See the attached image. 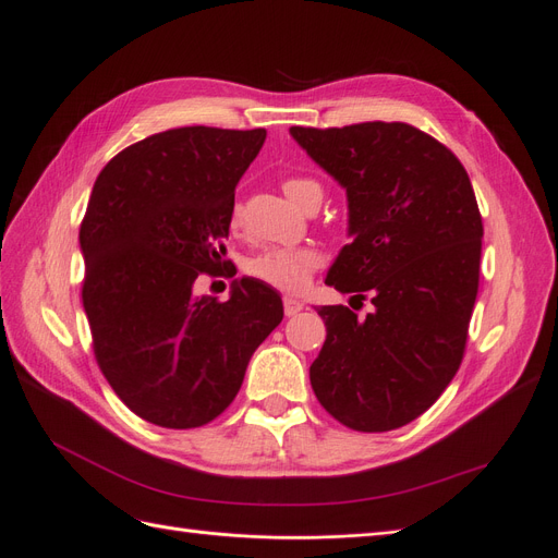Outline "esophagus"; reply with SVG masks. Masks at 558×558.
Here are the masks:
<instances>
[{
    "instance_id": "1",
    "label": "esophagus",
    "mask_w": 558,
    "mask_h": 558,
    "mask_svg": "<svg viewBox=\"0 0 558 558\" xmlns=\"http://www.w3.org/2000/svg\"><path fill=\"white\" fill-rule=\"evenodd\" d=\"M302 308H304V302H302V300L291 298V295H286V298H283V314H286L288 318L295 316V314H300Z\"/></svg>"
}]
</instances>
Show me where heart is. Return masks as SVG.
Segmentation results:
<instances>
[{"mask_svg": "<svg viewBox=\"0 0 558 558\" xmlns=\"http://www.w3.org/2000/svg\"><path fill=\"white\" fill-rule=\"evenodd\" d=\"M283 192L291 202L302 206L311 194H323L320 185L308 178H288L283 181ZM231 229L240 225V206L231 210L229 217ZM320 265V254L311 247H267L247 260L250 277L279 288V291H300L316 272Z\"/></svg>", "mask_w": 558, "mask_h": 558, "instance_id": "b5f03b06", "label": "heart"}]
</instances>
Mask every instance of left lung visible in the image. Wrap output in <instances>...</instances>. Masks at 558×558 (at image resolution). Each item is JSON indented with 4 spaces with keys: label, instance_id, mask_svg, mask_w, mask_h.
Listing matches in <instances>:
<instances>
[{
    "label": "left lung",
    "instance_id": "8db88e82",
    "mask_svg": "<svg viewBox=\"0 0 558 558\" xmlns=\"http://www.w3.org/2000/svg\"><path fill=\"white\" fill-rule=\"evenodd\" d=\"M348 194V235L327 286L375 306H320L327 339L308 368L343 426L387 433L426 412L460 368L478 293L483 221L456 155L408 123L291 128Z\"/></svg>",
    "mask_w": 558,
    "mask_h": 558
}]
</instances>
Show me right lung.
Masks as SVG:
<instances>
[{
    "mask_svg": "<svg viewBox=\"0 0 558 558\" xmlns=\"http://www.w3.org/2000/svg\"><path fill=\"white\" fill-rule=\"evenodd\" d=\"M265 135L173 128L123 148L96 178L80 227L96 362L155 426L198 428L225 412L283 318L277 291L250 277L227 302L192 291L221 265L235 185Z\"/></svg>",
    "mask_w": 558,
    "mask_h": 558,
    "instance_id": "add662e5",
    "label": "right lung"
}]
</instances>
